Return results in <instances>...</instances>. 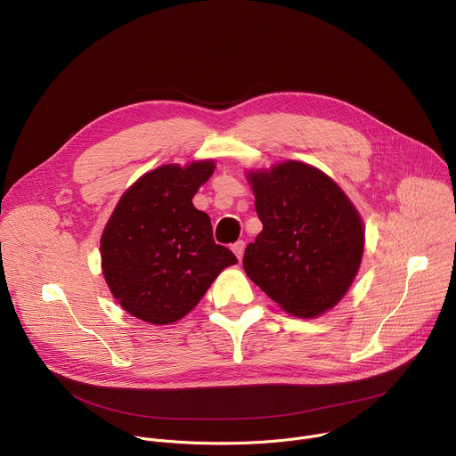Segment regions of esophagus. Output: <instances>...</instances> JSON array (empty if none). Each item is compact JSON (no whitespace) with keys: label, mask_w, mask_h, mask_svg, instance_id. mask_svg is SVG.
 Returning a JSON list of instances; mask_svg holds the SVG:
<instances>
[{"label":"esophagus","mask_w":456,"mask_h":456,"mask_svg":"<svg viewBox=\"0 0 456 456\" xmlns=\"http://www.w3.org/2000/svg\"><path fill=\"white\" fill-rule=\"evenodd\" d=\"M243 250H245V241H236L232 245V252L236 254V257L240 259V262H241V257H243Z\"/></svg>","instance_id":"obj_1"}]
</instances>
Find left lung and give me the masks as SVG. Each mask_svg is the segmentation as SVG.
Listing matches in <instances>:
<instances>
[{
    "instance_id": "1",
    "label": "left lung",
    "mask_w": 456,
    "mask_h": 456,
    "mask_svg": "<svg viewBox=\"0 0 456 456\" xmlns=\"http://www.w3.org/2000/svg\"><path fill=\"white\" fill-rule=\"evenodd\" d=\"M247 180L264 224L243 254L247 276L290 315L329 312L361 265V215L329 175L305 162L247 171Z\"/></svg>"
}]
</instances>
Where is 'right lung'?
Segmentation results:
<instances>
[{"mask_svg": "<svg viewBox=\"0 0 456 456\" xmlns=\"http://www.w3.org/2000/svg\"><path fill=\"white\" fill-rule=\"evenodd\" d=\"M215 160L164 164L127 187L101 236V267L117 303L137 319L169 324L189 314L216 276L238 264L213 240L192 197Z\"/></svg>", "mask_w": 456, "mask_h": 456, "instance_id": "obj_1", "label": "right lung"}]
</instances>
